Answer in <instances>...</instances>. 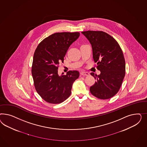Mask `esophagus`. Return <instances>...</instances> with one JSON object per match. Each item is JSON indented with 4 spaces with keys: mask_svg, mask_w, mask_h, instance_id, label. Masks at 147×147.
<instances>
[{
    "mask_svg": "<svg viewBox=\"0 0 147 147\" xmlns=\"http://www.w3.org/2000/svg\"><path fill=\"white\" fill-rule=\"evenodd\" d=\"M80 74L81 76H89V73L87 71H82L80 72Z\"/></svg>",
    "mask_w": 147,
    "mask_h": 147,
    "instance_id": "34e87169",
    "label": "esophagus"
}]
</instances>
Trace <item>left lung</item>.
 Here are the masks:
<instances>
[{"mask_svg":"<svg viewBox=\"0 0 147 147\" xmlns=\"http://www.w3.org/2000/svg\"><path fill=\"white\" fill-rule=\"evenodd\" d=\"M89 40L93 49L94 62L101 71L90 75L96 82L90 87L91 94L100 99H108L119 92L125 73V62L120 46L116 40L105 32L87 31L81 32Z\"/></svg>","mask_w":147,"mask_h":147,"instance_id":"obj_1","label":"left lung"}]
</instances>
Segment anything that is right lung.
<instances>
[{"label":"right lung","instance_id":"right-lung-1","mask_svg":"<svg viewBox=\"0 0 147 147\" xmlns=\"http://www.w3.org/2000/svg\"><path fill=\"white\" fill-rule=\"evenodd\" d=\"M79 36V32L55 33L45 38L36 49L32 75L36 91L47 102L60 103L71 94L72 85L79 72L70 71L59 76L58 69L69 47Z\"/></svg>","mask_w":147,"mask_h":147}]
</instances>
